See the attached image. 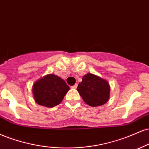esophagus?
Instances as JSON below:
<instances>
[{
	"label": "esophagus",
	"mask_w": 149,
	"mask_h": 149,
	"mask_svg": "<svg viewBox=\"0 0 149 149\" xmlns=\"http://www.w3.org/2000/svg\"><path fill=\"white\" fill-rule=\"evenodd\" d=\"M77 86H78L77 84H74V86H71V88L75 89V88H77Z\"/></svg>",
	"instance_id": "34e87169"
}]
</instances>
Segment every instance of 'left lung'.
<instances>
[{
    "label": "left lung",
    "mask_w": 149,
    "mask_h": 149,
    "mask_svg": "<svg viewBox=\"0 0 149 149\" xmlns=\"http://www.w3.org/2000/svg\"><path fill=\"white\" fill-rule=\"evenodd\" d=\"M77 90L83 100L89 106L102 105L109 98L110 87L108 82L91 73L83 77Z\"/></svg>",
    "instance_id": "8db88e82"
}]
</instances>
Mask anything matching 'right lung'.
<instances>
[{"label":"right lung","mask_w":149,"mask_h":149,"mask_svg":"<svg viewBox=\"0 0 149 149\" xmlns=\"http://www.w3.org/2000/svg\"><path fill=\"white\" fill-rule=\"evenodd\" d=\"M70 87L57 75L48 74L37 81L33 86L34 99L38 104L52 107L59 104Z\"/></svg>","instance_id":"add662e5"}]
</instances>
